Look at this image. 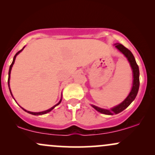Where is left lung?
I'll return each mask as SVG.
<instances>
[{"label": "left lung", "mask_w": 155, "mask_h": 155, "mask_svg": "<svg viewBox=\"0 0 155 155\" xmlns=\"http://www.w3.org/2000/svg\"><path fill=\"white\" fill-rule=\"evenodd\" d=\"M115 47L117 49H118L123 54L124 56L127 58V60L130 63L131 68L133 71V87L131 89V91L130 92V94L125 98L123 102L121 103L120 104H119L118 106H115V107L111 108V109H104V108H101L97 107V106L92 105V106L93 107L96 111L100 112L101 114H104L107 115H113V114H117L120 113L123 110L125 109L126 108H127L130 106V104L133 102V101L136 98L137 94H138V89H139V68H138V65H137L136 60H135L134 56L132 54L130 51L128 49H127L126 47H124L122 44H115Z\"/></svg>", "instance_id": "obj_1"}]
</instances>
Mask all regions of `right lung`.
<instances>
[{"label":"right lung","instance_id":"1","mask_svg":"<svg viewBox=\"0 0 155 155\" xmlns=\"http://www.w3.org/2000/svg\"><path fill=\"white\" fill-rule=\"evenodd\" d=\"M25 48V47L22 48V49H21L20 51H19L17 53V54H16L15 55V57H14V59H13V61H12V63L11 64V65H10V67H9V71H8V87H9V80H10V74H11V71H12V66H13V65H14V63H15V59H16V57H17V55L19 54V52H20V51H22V50H23V49H24ZM9 90H10V92H11V95H12V92H11V90H10V87H9ZM13 96V95H12ZM61 101H62V97H61V99H60V101H59V103H58V104H57L56 105H54V106H53V107H51V108H49V109H48V110H46V111H41V112H31V111H27V110H25V109H24V108H22L23 110H24V111H25L26 112H28V113H29V114H33V115H42V114H47V113H48V112H49V111H51V110L53 109V108H54L55 106H58V105H59L60 104V102H61Z\"/></svg>","mask_w":155,"mask_h":155}]
</instances>
